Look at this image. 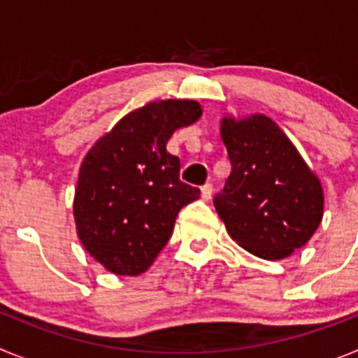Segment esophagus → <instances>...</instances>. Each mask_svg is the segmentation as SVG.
Segmentation results:
<instances>
[{"label": "esophagus", "instance_id": "obj_1", "mask_svg": "<svg viewBox=\"0 0 358 358\" xmlns=\"http://www.w3.org/2000/svg\"><path fill=\"white\" fill-rule=\"evenodd\" d=\"M211 194H213V185H211V182H206V185L201 188L202 199H204V201H210Z\"/></svg>", "mask_w": 358, "mask_h": 358}]
</instances>
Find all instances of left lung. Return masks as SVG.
<instances>
[{"instance_id":"left-lung-1","label":"left lung","mask_w":358,"mask_h":358,"mask_svg":"<svg viewBox=\"0 0 358 358\" xmlns=\"http://www.w3.org/2000/svg\"><path fill=\"white\" fill-rule=\"evenodd\" d=\"M231 173L213 204L231 238L264 260L303 248L322 220V186L287 134L264 115L220 122Z\"/></svg>"}]
</instances>
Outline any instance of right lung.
<instances>
[{"label": "right lung", "mask_w": 358, "mask_h": 358, "mask_svg": "<svg viewBox=\"0 0 358 358\" xmlns=\"http://www.w3.org/2000/svg\"><path fill=\"white\" fill-rule=\"evenodd\" d=\"M194 100H159L123 116L84 157L73 215L82 245L118 276H138L172 236L177 213L201 189L179 179L170 136L197 122Z\"/></svg>", "instance_id": "obj_1"}]
</instances>
